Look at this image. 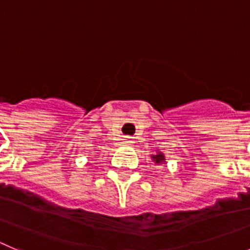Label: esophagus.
Returning a JSON list of instances; mask_svg holds the SVG:
<instances>
[{"mask_svg": "<svg viewBox=\"0 0 250 250\" xmlns=\"http://www.w3.org/2000/svg\"><path fill=\"white\" fill-rule=\"evenodd\" d=\"M123 142H125V145L132 146V143H133V142H134V139L132 138V137H125V139H123Z\"/></svg>", "mask_w": 250, "mask_h": 250, "instance_id": "obj_1", "label": "esophagus"}]
</instances>
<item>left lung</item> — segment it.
<instances>
[{
	"mask_svg": "<svg viewBox=\"0 0 250 250\" xmlns=\"http://www.w3.org/2000/svg\"><path fill=\"white\" fill-rule=\"evenodd\" d=\"M152 159L154 162H156L157 164H161V163H163L164 161H166V159H164V154L162 152H158V153H157V154L152 156Z\"/></svg>",
	"mask_w": 250,
	"mask_h": 250,
	"instance_id": "1",
	"label": "left lung"
}]
</instances>
